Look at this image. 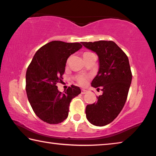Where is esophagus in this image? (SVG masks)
I'll return each mask as SVG.
<instances>
[{
    "mask_svg": "<svg viewBox=\"0 0 156 156\" xmlns=\"http://www.w3.org/2000/svg\"><path fill=\"white\" fill-rule=\"evenodd\" d=\"M87 90H82V91H81V93H82L83 94H86V93H87Z\"/></svg>",
    "mask_w": 156,
    "mask_h": 156,
    "instance_id": "1",
    "label": "esophagus"
}]
</instances>
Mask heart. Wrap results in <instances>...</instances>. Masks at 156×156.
Returning <instances> with one entry per match:
<instances>
[{
  "label": "heart",
  "mask_w": 156,
  "mask_h": 156,
  "mask_svg": "<svg viewBox=\"0 0 156 156\" xmlns=\"http://www.w3.org/2000/svg\"><path fill=\"white\" fill-rule=\"evenodd\" d=\"M91 54H94V53H91V52L86 51V52H85V53H83V58H84V57H86V56L91 55ZM87 78H88V77L87 76L80 75V76H78V83L80 84V85H85V84H86V83H87Z\"/></svg>",
  "instance_id": "obj_1"
}]
</instances>
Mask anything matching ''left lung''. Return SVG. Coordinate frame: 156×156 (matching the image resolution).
Returning <instances> with one entry per match:
<instances>
[{"label": "left lung", "mask_w": 156, "mask_h": 156, "mask_svg": "<svg viewBox=\"0 0 156 156\" xmlns=\"http://www.w3.org/2000/svg\"><path fill=\"white\" fill-rule=\"evenodd\" d=\"M96 52L99 58V70L91 86L103 91L98 101L87 105L85 113L91 124H109L123 109L132 81V72L126 53L112 41L82 42Z\"/></svg>", "instance_id": "8db88e82"}]
</instances>
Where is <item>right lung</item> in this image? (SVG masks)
I'll list each match as a JSON object with an SVG mask.
<instances>
[{
    "label": "right lung",
    "instance_id": "obj_1",
    "mask_svg": "<svg viewBox=\"0 0 156 156\" xmlns=\"http://www.w3.org/2000/svg\"><path fill=\"white\" fill-rule=\"evenodd\" d=\"M82 46L78 42L52 41L36 52L27 69V96L34 112L44 122L57 124L64 122L71 100L81 92L80 87L72 85L62 94L56 84L63 79L69 57Z\"/></svg>",
    "mask_w": 156,
    "mask_h": 156
}]
</instances>
